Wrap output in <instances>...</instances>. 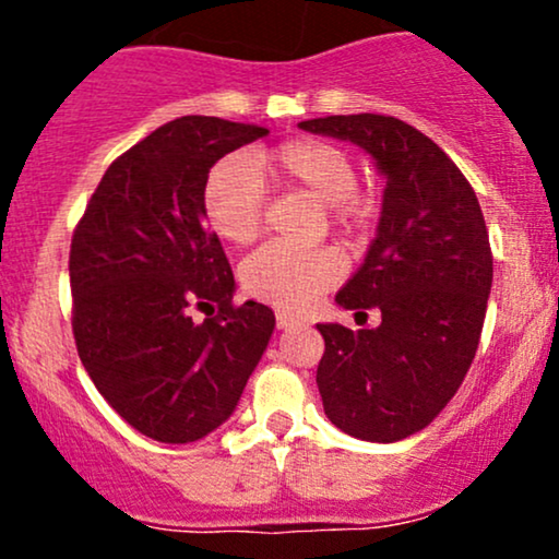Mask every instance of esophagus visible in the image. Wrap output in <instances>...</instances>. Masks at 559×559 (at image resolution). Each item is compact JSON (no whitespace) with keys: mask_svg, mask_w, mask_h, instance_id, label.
Returning a JSON list of instances; mask_svg holds the SVG:
<instances>
[{"mask_svg":"<svg viewBox=\"0 0 559 559\" xmlns=\"http://www.w3.org/2000/svg\"><path fill=\"white\" fill-rule=\"evenodd\" d=\"M275 325L278 329H301V320L294 318V316H286V312H275Z\"/></svg>","mask_w":559,"mask_h":559,"instance_id":"obj_1","label":"esophagus"}]
</instances>
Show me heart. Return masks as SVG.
I'll return each instance as SVG.
<instances>
[{
  "label": "heart",
  "mask_w": 559,
  "mask_h": 559,
  "mask_svg": "<svg viewBox=\"0 0 559 559\" xmlns=\"http://www.w3.org/2000/svg\"><path fill=\"white\" fill-rule=\"evenodd\" d=\"M307 191L329 207L331 226L344 241H360L373 226L376 199L357 189V163L325 139H292L254 155H230L207 173L202 207L210 228L223 241L252 243L265 221V181ZM342 260L333 249H301L267 243L241 265V286L254 299L278 310L301 312L342 281Z\"/></svg>",
  "instance_id": "b5f03b06"
}]
</instances>
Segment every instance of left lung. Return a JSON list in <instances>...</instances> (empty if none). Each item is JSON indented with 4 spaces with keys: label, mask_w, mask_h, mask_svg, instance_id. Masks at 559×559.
Instances as JSON below:
<instances>
[{
    "label": "left lung",
    "mask_w": 559,
    "mask_h": 559,
    "mask_svg": "<svg viewBox=\"0 0 559 559\" xmlns=\"http://www.w3.org/2000/svg\"><path fill=\"white\" fill-rule=\"evenodd\" d=\"M301 131L352 141L386 178L381 221L360 271L336 294L376 329L320 323L318 389L329 420L362 441L423 431L476 357L493 260L473 186L439 144L389 115H329Z\"/></svg>",
    "instance_id": "obj_1"
}]
</instances>
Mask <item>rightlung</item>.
Masks as SVG:
<instances>
[{"instance_id":"right-lung-1","label":"right lung","mask_w":559,"mask_h":559,"mask_svg":"<svg viewBox=\"0 0 559 559\" xmlns=\"http://www.w3.org/2000/svg\"><path fill=\"white\" fill-rule=\"evenodd\" d=\"M267 128L186 115L120 155L70 243L73 336L94 386L128 426L189 444L223 426L267 349L275 316L234 305L202 189L221 157ZM194 311L209 316L202 324Z\"/></svg>"}]
</instances>
